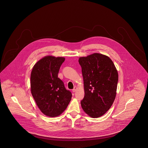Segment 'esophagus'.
Here are the masks:
<instances>
[{"label": "esophagus", "instance_id": "34e87169", "mask_svg": "<svg viewBox=\"0 0 148 148\" xmlns=\"http://www.w3.org/2000/svg\"><path fill=\"white\" fill-rule=\"evenodd\" d=\"M77 87H75L74 88H73V89L72 90V91L73 92H75L76 91V90H77Z\"/></svg>", "mask_w": 148, "mask_h": 148}]
</instances>
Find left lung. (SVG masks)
I'll use <instances>...</instances> for the list:
<instances>
[{
    "instance_id": "left-lung-1",
    "label": "left lung",
    "mask_w": 148,
    "mask_h": 148,
    "mask_svg": "<svg viewBox=\"0 0 148 148\" xmlns=\"http://www.w3.org/2000/svg\"><path fill=\"white\" fill-rule=\"evenodd\" d=\"M85 96L81 101L82 108L90 116L104 115L112 106L116 94L118 73L109 57L93 53L80 57Z\"/></svg>"
}]
</instances>
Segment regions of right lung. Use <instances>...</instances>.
<instances>
[{"instance_id":"1","label":"right lung","mask_w":148,"mask_h":148,"mask_svg":"<svg viewBox=\"0 0 148 148\" xmlns=\"http://www.w3.org/2000/svg\"><path fill=\"white\" fill-rule=\"evenodd\" d=\"M64 60V57L46 56L36 63L32 70V95L39 110L48 116L61 115L71 100L72 93L58 77Z\"/></svg>"}]
</instances>
